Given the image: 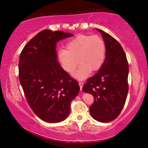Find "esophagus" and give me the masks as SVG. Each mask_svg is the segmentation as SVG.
<instances>
[{
  "label": "esophagus",
  "instance_id": "esophagus-1",
  "mask_svg": "<svg viewBox=\"0 0 148 148\" xmlns=\"http://www.w3.org/2000/svg\"><path fill=\"white\" fill-rule=\"evenodd\" d=\"M79 86H80V90L82 91V86H83V82L82 81H79Z\"/></svg>",
  "mask_w": 148,
  "mask_h": 148
}]
</instances>
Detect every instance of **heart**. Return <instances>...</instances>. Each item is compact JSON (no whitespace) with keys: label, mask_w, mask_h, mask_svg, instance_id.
Wrapping results in <instances>:
<instances>
[{"label":"heart","mask_w":148,"mask_h":148,"mask_svg":"<svg viewBox=\"0 0 148 148\" xmlns=\"http://www.w3.org/2000/svg\"><path fill=\"white\" fill-rule=\"evenodd\" d=\"M106 52L105 42L99 36L80 35L66 44V49L58 51V58L62 68L69 73H73L78 63L80 64L73 76L82 80L91 71H95L101 68Z\"/></svg>","instance_id":"b5f03b06"}]
</instances>
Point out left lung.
<instances>
[{
    "label": "left lung",
    "mask_w": 148,
    "mask_h": 148,
    "mask_svg": "<svg viewBox=\"0 0 148 148\" xmlns=\"http://www.w3.org/2000/svg\"><path fill=\"white\" fill-rule=\"evenodd\" d=\"M106 45V58L99 71L87 80L82 88L91 94L94 102L90 107L92 117L109 122L121 113L128 93L129 66L126 55L119 42L108 33L97 29Z\"/></svg>",
    "instance_id": "left-lung-1"
}]
</instances>
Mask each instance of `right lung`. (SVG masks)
<instances>
[{"label":"right lung","mask_w":148,"mask_h":148,"mask_svg":"<svg viewBox=\"0 0 148 148\" xmlns=\"http://www.w3.org/2000/svg\"><path fill=\"white\" fill-rule=\"evenodd\" d=\"M73 35L43 30L20 55L18 77L25 97L33 112L47 122L56 123L68 117L71 102L80 90L78 82L57 61V42Z\"/></svg>","instance_id":"right-lung-1"}]
</instances>
